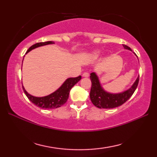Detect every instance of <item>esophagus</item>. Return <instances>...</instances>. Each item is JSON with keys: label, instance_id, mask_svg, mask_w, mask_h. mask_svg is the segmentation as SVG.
<instances>
[{"label": "esophagus", "instance_id": "esophagus-1", "mask_svg": "<svg viewBox=\"0 0 157 157\" xmlns=\"http://www.w3.org/2000/svg\"><path fill=\"white\" fill-rule=\"evenodd\" d=\"M89 76V73L87 72H85L82 74V77H84V78H88Z\"/></svg>", "mask_w": 157, "mask_h": 157}]
</instances>
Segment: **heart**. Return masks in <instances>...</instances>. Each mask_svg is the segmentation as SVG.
<instances>
[{"instance_id": "b5f03b06", "label": "heart", "mask_w": 157, "mask_h": 157, "mask_svg": "<svg viewBox=\"0 0 157 157\" xmlns=\"http://www.w3.org/2000/svg\"><path fill=\"white\" fill-rule=\"evenodd\" d=\"M100 50H94V51L89 53L88 57L91 59L94 60V59H96L97 58H98V57L100 56Z\"/></svg>"}]
</instances>
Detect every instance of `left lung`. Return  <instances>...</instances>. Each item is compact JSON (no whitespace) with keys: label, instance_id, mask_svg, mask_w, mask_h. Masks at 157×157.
I'll use <instances>...</instances> for the list:
<instances>
[{"label":"left lung","instance_id":"1","mask_svg":"<svg viewBox=\"0 0 157 157\" xmlns=\"http://www.w3.org/2000/svg\"><path fill=\"white\" fill-rule=\"evenodd\" d=\"M124 48L132 52V49L126 45H123ZM134 53V52H133ZM91 80V89L90 92V98L93 104L100 109H113L118 107L126 102L134 94L139 84V76L136 78L129 89L120 93H110L103 89L100 83L99 77L96 73H91L90 75Z\"/></svg>","mask_w":157,"mask_h":157}]
</instances>
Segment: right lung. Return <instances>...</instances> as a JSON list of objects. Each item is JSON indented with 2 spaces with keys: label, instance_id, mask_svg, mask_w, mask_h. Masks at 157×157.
I'll return each instance as SVG.
<instances>
[{
  "label": "right lung",
  "instance_id": "obj_1",
  "mask_svg": "<svg viewBox=\"0 0 157 157\" xmlns=\"http://www.w3.org/2000/svg\"><path fill=\"white\" fill-rule=\"evenodd\" d=\"M54 44L55 42L52 41L36 43L33 45V46L27 50L26 54L31 51L32 50L35 49L38 47ZM81 78V75H79L78 77H77V78H69L68 79H66L64 82L62 84V86H61L59 89H57L56 91L52 93V94L43 97H36L30 95L26 91V90L25 89L23 86V89L28 99L30 100L34 105L37 106V107L42 109H56L58 107H60L61 106L65 104L68 98L69 93H70L71 89L73 88L74 85L76 84L79 80H80Z\"/></svg>",
  "mask_w": 157,
  "mask_h": 157
}]
</instances>
